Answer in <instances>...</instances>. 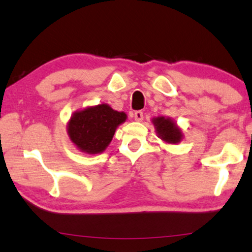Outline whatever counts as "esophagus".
I'll list each match as a JSON object with an SVG mask.
<instances>
[{
    "label": "esophagus",
    "instance_id": "esophagus-1",
    "mask_svg": "<svg viewBox=\"0 0 252 252\" xmlns=\"http://www.w3.org/2000/svg\"><path fill=\"white\" fill-rule=\"evenodd\" d=\"M134 120L138 122H141L143 120V112L142 111H135L134 112Z\"/></svg>",
    "mask_w": 252,
    "mask_h": 252
}]
</instances>
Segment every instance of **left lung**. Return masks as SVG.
<instances>
[{
  "label": "left lung",
  "mask_w": 252,
  "mask_h": 252,
  "mask_svg": "<svg viewBox=\"0 0 252 252\" xmlns=\"http://www.w3.org/2000/svg\"><path fill=\"white\" fill-rule=\"evenodd\" d=\"M155 126L157 127L159 138L169 143H177L181 141L182 132L178 129V126L171 121L170 119L157 118L154 120Z\"/></svg>",
  "instance_id": "1"
}]
</instances>
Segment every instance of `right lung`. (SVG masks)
Listing matches in <instances>:
<instances>
[{"mask_svg": "<svg viewBox=\"0 0 252 252\" xmlns=\"http://www.w3.org/2000/svg\"><path fill=\"white\" fill-rule=\"evenodd\" d=\"M126 113L106 104L77 112L68 123V134L79 149L87 154H99L109 146L115 129L125 122Z\"/></svg>", "mask_w": 252, "mask_h": 252, "instance_id": "obj_1", "label": "right lung"}]
</instances>
